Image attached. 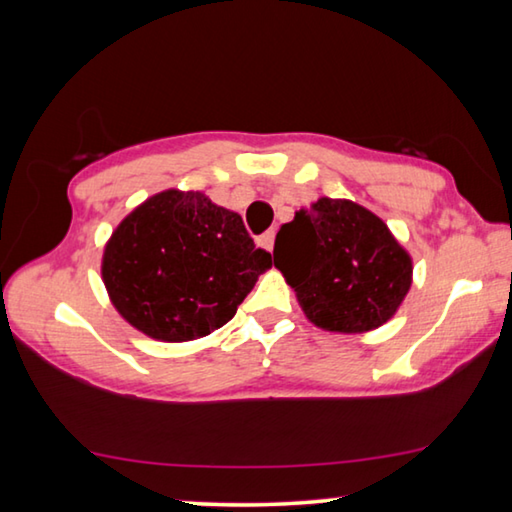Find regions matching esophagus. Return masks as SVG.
Segmentation results:
<instances>
[{"label": "esophagus", "mask_w": 512, "mask_h": 512, "mask_svg": "<svg viewBox=\"0 0 512 512\" xmlns=\"http://www.w3.org/2000/svg\"><path fill=\"white\" fill-rule=\"evenodd\" d=\"M273 244H275V230H268V232H264L262 237H259V246L266 248L268 253L273 250Z\"/></svg>", "instance_id": "1"}]
</instances>
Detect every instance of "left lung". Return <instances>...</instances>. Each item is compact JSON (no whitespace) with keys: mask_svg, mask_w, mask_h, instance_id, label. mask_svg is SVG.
Listing matches in <instances>:
<instances>
[{"mask_svg":"<svg viewBox=\"0 0 512 512\" xmlns=\"http://www.w3.org/2000/svg\"><path fill=\"white\" fill-rule=\"evenodd\" d=\"M275 266L320 329L370 332L395 316L411 289V255L388 225L345 198H318L275 237Z\"/></svg>","mask_w":512,"mask_h":512,"instance_id":"obj_1","label":"left lung"}]
</instances>
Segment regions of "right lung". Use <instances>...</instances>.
<instances>
[{
    "instance_id": "obj_1",
    "label": "right lung",
    "mask_w": 512,
    "mask_h": 512,
    "mask_svg": "<svg viewBox=\"0 0 512 512\" xmlns=\"http://www.w3.org/2000/svg\"><path fill=\"white\" fill-rule=\"evenodd\" d=\"M273 266L237 212L201 192L167 189L126 216L103 250L112 305L135 329L180 343L212 334L237 314Z\"/></svg>"
}]
</instances>
